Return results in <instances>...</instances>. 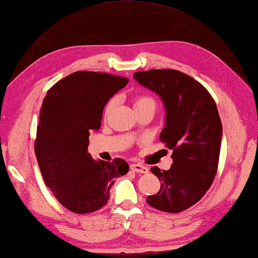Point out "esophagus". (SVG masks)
<instances>
[{"label": "esophagus", "instance_id": "34e87169", "mask_svg": "<svg viewBox=\"0 0 258 258\" xmlns=\"http://www.w3.org/2000/svg\"><path fill=\"white\" fill-rule=\"evenodd\" d=\"M130 169L133 170L134 172L144 173V174L148 173V171H149L147 167H145V165H142V164H139V163H133V164H130Z\"/></svg>", "mask_w": 258, "mask_h": 258}]
</instances>
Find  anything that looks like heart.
I'll list each match as a JSON object with an SVG mask.
<instances>
[{
  "label": "heart",
  "mask_w": 258,
  "mask_h": 258,
  "mask_svg": "<svg viewBox=\"0 0 258 258\" xmlns=\"http://www.w3.org/2000/svg\"><path fill=\"white\" fill-rule=\"evenodd\" d=\"M117 104V99L116 98H111L109 101L107 102L105 106V110L104 114L105 116H108L112 110L113 108L116 107ZM134 105L136 109H141V108H152L153 110H156L157 107V102L154 100L151 96L148 95H138L135 97L134 99Z\"/></svg>",
  "instance_id": "1"
}]
</instances>
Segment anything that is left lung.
<instances>
[{"label": "left lung", "mask_w": 258, "mask_h": 258, "mask_svg": "<svg viewBox=\"0 0 258 258\" xmlns=\"http://www.w3.org/2000/svg\"><path fill=\"white\" fill-rule=\"evenodd\" d=\"M134 76L164 102L167 123L160 140L172 150L173 159L169 170L150 169L161 186L147 203L167 213H180L204 197L219 168L222 122L216 104L202 84L180 71L149 70Z\"/></svg>", "instance_id": "1"}]
</instances>
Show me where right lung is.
Wrapping results in <instances>:
<instances>
[{
  "label": "right lung",
  "instance_id": "1",
  "mask_svg": "<svg viewBox=\"0 0 258 258\" xmlns=\"http://www.w3.org/2000/svg\"><path fill=\"white\" fill-rule=\"evenodd\" d=\"M128 82L112 74L79 71L57 82L43 100L34 150L45 184L74 213L100 210L114 177L129 171L123 159L95 161L87 152L90 131L100 128L107 101Z\"/></svg>",
  "mask_w": 258,
  "mask_h": 258
}]
</instances>
